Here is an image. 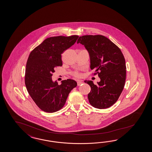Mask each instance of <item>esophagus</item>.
<instances>
[{
    "instance_id": "esophagus-1",
    "label": "esophagus",
    "mask_w": 152,
    "mask_h": 152,
    "mask_svg": "<svg viewBox=\"0 0 152 152\" xmlns=\"http://www.w3.org/2000/svg\"><path fill=\"white\" fill-rule=\"evenodd\" d=\"M82 84H83L82 81H77V86H78L82 85Z\"/></svg>"
}]
</instances>
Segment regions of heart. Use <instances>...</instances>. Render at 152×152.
<instances>
[{"label":"heart","instance_id":"obj_1","mask_svg":"<svg viewBox=\"0 0 152 152\" xmlns=\"http://www.w3.org/2000/svg\"><path fill=\"white\" fill-rule=\"evenodd\" d=\"M74 76L76 77H80L81 75L79 73H78V72H75Z\"/></svg>","mask_w":152,"mask_h":152}]
</instances>
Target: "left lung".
<instances>
[{"instance_id": "8db88e82", "label": "left lung", "mask_w": 152, "mask_h": 152, "mask_svg": "<svg viewBox=\"0 0 152 152\" xmlns=\"http://www.w3.org/2000/svg\"><path fill=\"white\" fill-rule=\"evenodd\" d=\"M77 43L89 52L91 69H96L100 81L94 85L85 81L91 91L88 94L89 103L98 109L110 107L124 89L126 76L125 59L120 49L102 35H86L79 37Z\"/></svg>"}]
</instances>
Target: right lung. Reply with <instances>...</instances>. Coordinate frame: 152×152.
Returning a JSON list of instances; mask_svg holds the SVG:
<instances>
[{"mask_svg": "<svg viewBox=\"0 0 152 152\" xmlns=\"http://www.w3.org/2000/svg\"><path fill=\"white\" fill-rule=\"evenodd\" d=\"M78 36H56L45 39L30 53L26 63L25 82L34 102L42 110L54 113L63 108L71 91L77 86L71 79L60 85L53 82L54 69L61 66V54L74 45Z\"/></svg>", "mask_w": 152, "mask_h": 152, "instance_id": "obj_1", "label": "right lung"}]
</instances>
